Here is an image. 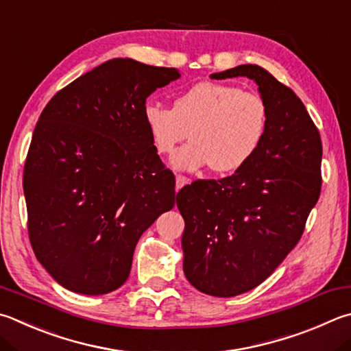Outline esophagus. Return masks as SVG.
Masks as SVG:
<instances>
[{"label": "esophagus", "mask_w": 351, "mask_h": 351, "mask_svg": "<svg viewBox=\"0 0 351 351\" xmlns=\"http://www.w3.org/2000/svg\"><path fill=\"white\" fill-rule=\"evenodd\" d=\"M189 178L187 176H184V175H178L176 176V189H181V187H184L186 186V184H189Z\"/></svg>", "instance_id": "obj_1"}]
</instances>
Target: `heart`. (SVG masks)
Returning a JSON list of instances; mask_svg holds the SVG:
<instances>
[{
	"label": "heart",
	"mask_w": 351,
	"mask_h": 351,
	"mask_svg": "<svg viewBox=\"0 0 351 351\" xmlns=\"http://www.w3.org/2000/svg\"><path fill=\"white\" fill-rule=\"evenodd\" d=\"M144 121L158 154L173 155L190 136L193 141L173 158L180 170L212 165L228 173L245 165L263 143L269 112L263 97L226 82L204 81L178 95L173 109L150 103Z\"/></svg>",
	"instance_id": "1"
}]
</instances>
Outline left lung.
<instances>
[{"label":"left lung","instance_id":"8db88e82","mask_svg":"<svg viewBox=\"0 0 351 351\" xmlns=\"http://www.w3.org/2000/svg\"><path fill=\"white\" fill-rule=\"evenodd\" d=\"M210 76L253 80L269 112L250 161L176 196L186 278L206 295L232 298L264 282L301 239L321 195L322 141L302 101L265 69L242 64Z\"/></svg>","mask_w":351,"mask_h":351}]
</instances>
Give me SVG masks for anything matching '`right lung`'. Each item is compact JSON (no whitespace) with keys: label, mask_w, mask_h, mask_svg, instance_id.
Listing matches in <instances>:
<instances>
[{"label":"right lung","mask_w":351,"mask_h":351,"mask_svg":"<svg viewBox=\"0 0 351 351\" xmlns=\"http://www.w3.org/2000/svg\"><path fill=\"white\" fill-rule=\"evenodd\" d=\"M173 67L114 58L53 95L24 164L27 232L56 282L106 295L129 278L141 234L175 206V175L144 121L145 101L180 78Z\"/></svg>","instance_id":"1"}]
</instances>
